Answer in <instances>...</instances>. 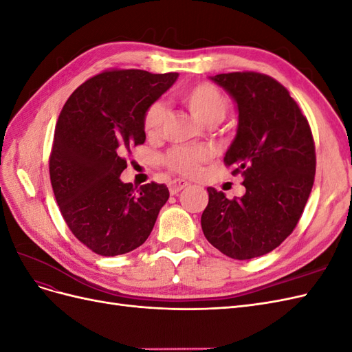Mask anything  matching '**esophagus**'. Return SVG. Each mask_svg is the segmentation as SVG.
Listing matches in <instances>:
<instances>
[{"label":"esophagus","instance_id":"obj_1","mask_svg":"<svg viewBox=\"0 0 352 352\" xmlns=\"http://www.w3.org/2000/svg\"><path fill=\"white\" fill-rule=\"evenodd\" d=\"M189 185H190V184L186 182V180H184V179H176V180H173L172 184H170V194L176 195V194H179L182 189L188 188Z\"/></svg>","mask_w":352,"mask_h":352}]
</instances>
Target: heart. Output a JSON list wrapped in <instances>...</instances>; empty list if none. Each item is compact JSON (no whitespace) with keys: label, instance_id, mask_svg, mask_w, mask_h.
<instances>
[{"label":"heart","instance_id":"b5f03b06","mask_svg":"<svg viewBox=\"0 0 352 352\" xmlns=\"http://www.w3.org/2000/svg\"><path fill=\"white\" fill-rule=\"evenodd\" d=\"M179 100L198 120L214 124L223 120L228 111V101L221 91L210 82H198L179 91ZM166 117L164 104L155 101L144 114V131L148 136L158 135ZM207 158V153L201 148L176 146L164 157V163L175 172L190 175L195 173L199 163Z\"/></svg>","mask_w":352,"mask_h":352}]
</instances>
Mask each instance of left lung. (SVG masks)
<instances>
[{
    "mask_svg": "<svg viewBox=\"0 0 352 352\" xmlns=\"http://www.w3.org/2000/svg\"><path fill=\"white\" fill-rule=\"evenodd\" d=\"M211 80L236 102L238 131L225 164L243 176L247 190L228 199L207 188L201 228L220 252L251 260L279 247L300 221L314 184V140L295 100L267 74L233 72Z\"/></svg>",
    "mask_w": 352,
    "mask_h": 352,
    "instance_id": "obj_1",
    "label": "left lung"
}]
</instances>
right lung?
<instances>
[{
  "label": "right lung",
  "instance_id": "obj_1",
  "mask_svg": "<svg viewBox=\"0 0 352 352\" xmlns=\"http://www.w3.org/2000/svg\"><path fill=\"white\" fill-rule=\"evenodd\" d=\"M177 73L109 70L74 91L56 124L50 177L61 216L85 247L104 257L146 241L168 199L166 185L133 188L120 175L126 155L145 142L144 114Z\"/></svg>",
  "mask_w": 352,
  "mask_h": 352
}]
</instances>
